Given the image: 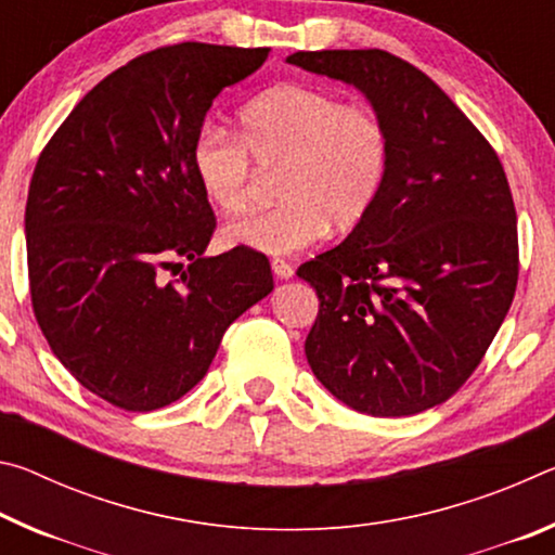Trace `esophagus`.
<instances>
[{
    "mask_svg": "<svg viewBox=\"0 0 555 555\" xmlns=\"http://www.w3.org/2000/svg\"><path fill=\"white\" fill-rule=\"evenodd\" d=\"M271 271H274V276L276 279H291L294 276V267L288 264V261H284V259H271Z\"/></svg>",
    "mask_w": 555,
    "mask_h": 555,
    "instance_id": "obj_1",
    "label": "esophagus"
}]
</instances>
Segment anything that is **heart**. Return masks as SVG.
Returning <instances> with one entry per match:
<instances>
[{
  "label": "heart",
  "mask_w": 555,
  "mask_h": 555,
  "mask_svg": "<svg viewBox=\"0 0 555 555\" xmlns=\"http://www.w3.org/2000/svg\"><path fill=\"white\" fill-rule=\"evenodd\" d=\"M389 129L370 105H345L333 92L284 82L240 109L237 137L208 127L191 149L193 176L215 208H247L255 162L274 171L276 205L230 222V247L294 255L325 232L352 228L372 210L387 181Z\"/></svg>",
  "instance_id": "1"
}]
</instances>
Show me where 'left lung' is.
<instances>
[{
  "label": "left lung",
  "instance_id": "1",
  "mask_svg": "<svg viewBox=\"0 0 555 555\" xmlns=\"http://www.w3.org/2000/svg\"><path fill=\"white\" fill-rule=\"evenodd\" d=\"M288 63L360 88L391 139L372 210L296 271L321 300L308 364L354 411L421 413L469 379L514 300L509 181L480 129L416 65L379 49L298 51Z\"/></svg>",
  "mask_w": 555,
  "mask_h": 555
}]
</instances>
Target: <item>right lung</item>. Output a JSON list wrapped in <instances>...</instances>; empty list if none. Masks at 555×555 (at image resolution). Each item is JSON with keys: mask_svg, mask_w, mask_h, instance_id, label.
<instances>
[{"mask_svg": "<svg viewBox=\"0 0 555 555\" xmlns=\"http://www.w3.org/2000/svg\"><path fill=\"white\" fill-rule=\"evenodd\" d=\"M267 55L198 41L137 55L75 105L36 162L24 218L36 323L112 406L181 399L224 331L274 288L261 251L203 257L218 220L191 166L212 100Z\"/></svg>", "mask_w": 555, "mask_h": 555, "instance_id": "obj_1", "label": "right lung"}]
</instances>
